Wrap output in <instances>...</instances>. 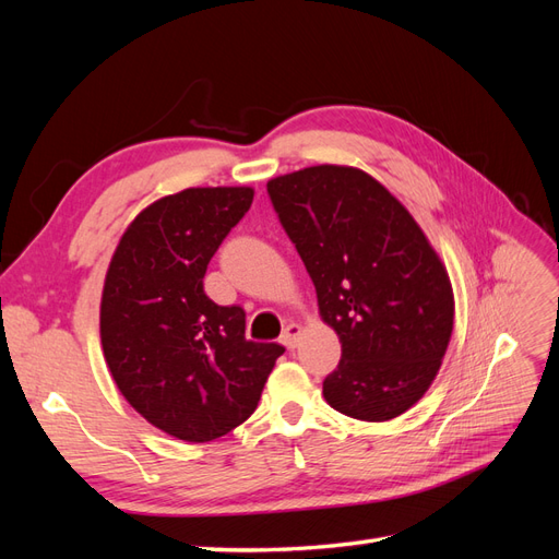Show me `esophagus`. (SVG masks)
<instances>
[{
    "label": "esophagus",
    "instance_id": "obj_1",
    "mask_svg": "<svg viewBox=\"0 0 559 559\" xmlns=\"http://www.w3.org/2000/svg\"><path fill=\"white\" fill-rule=\"evenodd\" d=\"M298 337H300V326L298 324H286L282 335H280V343L286 347V349H294L298 345Z\"/></svg>",
    "mask_w": 559,
    "mask_h": 559
}]
</instances>
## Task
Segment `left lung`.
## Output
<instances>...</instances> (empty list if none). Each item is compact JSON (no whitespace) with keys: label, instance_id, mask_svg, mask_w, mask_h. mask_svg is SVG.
Masks as SVG:
<instances>
[{"label":"left lung","instance_id":"left-lung-1","mask_svg":"<svg viewBox=\"0 0 559 559\" xmlns=\"http://www.w3.org/2000/svg\"><path fill=\"white\" fill-rule=\"evenodd\" d=\"M267 195L343 343L324 399L354 419L399 417L425 396L450 343L441 259L408 210L354 167H306L267 181Z\"/></svg>","mask_w":559,"mask_h":559}]
</instances>
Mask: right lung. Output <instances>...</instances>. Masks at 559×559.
Returning a JSON list of instances; mask_svg holds the SVG:
<instances>
[{"mask_svg": "<svg viewBox=\"0 0 559 559\" xmlns=\"http://www.w3.org/2000/svg\"><path fill=\"white\" fill-rule=\"evenodd\" d=\"M253 191L186 189L148 205L107 270L99 335L128 403L179 441L207 443L257 411L284 347L245 337V310L216 306L202 277Z\"/></svg>", "mask_w": 559, "mask_h": 559, "instance_id": "obj_1", "label": "right lung"}]
</instances>
